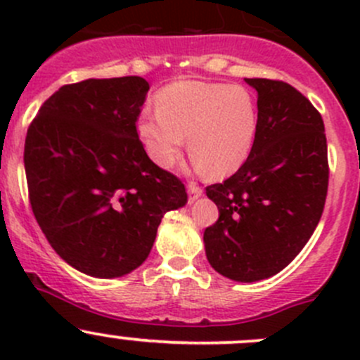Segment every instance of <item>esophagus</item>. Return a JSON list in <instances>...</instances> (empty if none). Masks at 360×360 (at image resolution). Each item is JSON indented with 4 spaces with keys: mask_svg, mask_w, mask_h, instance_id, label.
<instances>
[{
    "mask_svg": "<svg viewBox=\"0 0 360 360\" xmlns=\"http://www.w3.org/2000/svg\"><path fill=\"white\" fill-rule=\"evenodd\" d=\"M202 195V186H198L197 183H190L188 184V202L193 203L198 197Z\"/></svg>",
    "mask_w": 360,
    "mask_h": 360,
    "instance_id": "obj_1",
    "label": "esophagus"
}]
</instances>
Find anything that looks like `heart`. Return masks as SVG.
Listing matches in <instances>:
<instances>
[{
  "label": "heart",
  "instance_id": "heart-1",
  "mask_svg": "<svg viewBox=\"0 0 360 360\" xmlns=\"http://www.w3.org/2000/svg\"><path fill=\"white\" fill-rule=\"evenodd\" d=\"M257 125V104L245 86L176 82L157 94V110L141 112L137 134L158 167L172 165L188 137L197 167L224 177L249 158Z\"/></svg>",
  "mask_w": 360,
  "mask_h": 360
}]
</instances>
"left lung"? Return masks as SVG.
Masks as SVG:
<instances>
[{"label": "left lung", "instance_id": "left-lung-1", "mask_svg": "<svg viewBox=\"0 0 360 360\" xmlns=\"http://www.w3.org/2000/svg\"><path fill=\"white\" fill-rule=\"evenodd\" d=\"M257 92L256 143L244 165L205 188L219 217L203 231L210 266L237 282L284 270L310 240L328 197L321 112L281 79L245 78Z\"/></svg>", "mask_w": 360, "mask_h": 360}]
</instances>
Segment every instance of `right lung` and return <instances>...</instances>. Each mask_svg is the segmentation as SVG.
I'll use <instances>...</instances> for the list:
<instances>
[{
	"label": "right lung",
	"mask_w": 360,
	"mask_h": 360,
	"mask_svg": "<svg viewBox=\"0 0 360 360\" xmlns=\"http://www.w3.org/2000/svg\"><path fill=\"white\" fill-rule=\"evenodd\" d=\"M148 90L141 76L64 85L27 129L32 214L53 250L90 277L141 266L163 214L188 202L181 179L151 162L137 134Z\"/></svg>",
	"instance_id": "add662e5"
}]
</instances>
